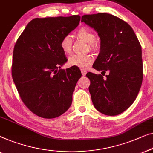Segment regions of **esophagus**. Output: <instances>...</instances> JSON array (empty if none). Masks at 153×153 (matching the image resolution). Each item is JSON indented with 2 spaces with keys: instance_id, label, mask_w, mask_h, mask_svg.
<instances>
[{
  "instance_id": "1",
  "label": "esophagus",
  "mask_w": 153,
  "mask_h": 153,
  "mask_svg": "<svg viewBox=\"0 0 153 153\" xmlns=\"http://www.w3.org/2000/svg\"><path fill=\"white\" fill-rule=\"evenodd\" d=\"M81 73L82 76H85L86 74H87V71L85 69H81Z\"/></svg>"
}]
</instances>
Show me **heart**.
Instances as JSON below:
<instances>
[{
    "instance_id": "1",
    "label": "heart",
    "mask_w": 153,
    "mask_h": 153,
    "mask_svg": "<svg viewBox=\"0 0 153 153\" xmlns=\"http://www.w3.org/2000/svg\"><path fill=\"white\" fill-rule=\"evenodd\" d=\"M76 36L88 43L90 49L96 48L95 34L92 30L87 27H80L76 32ZM73 40L70 35H65L60 41V47L65 54H70L72 51ZM94 61L93 56L91 55H74L68 58V64L71 66L85 68L91 64Z\"/></svg>"
}]
</instances>
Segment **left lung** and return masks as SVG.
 <instances>
[{
	"instance_id": "obj_1",
	"label": "left lung",
	"mask_w": 153,
	"mask_h": 153,
	"mask_svg": "<svg viewBox=\"0 0 153 153\" xmlns=\"http://www.w3.org/2000/svg\"><path fill=\"white\" fill-rule=\"evenodd\" d=\"M85 22L97 32L100 53L93 68L100 74L87 73L89 90L95 108L103 114L119 115L130 107L138 95L143 80L141 46L128 23L107 13L86 14ZM104 76V75H103Z\"/></svg>"
}]
</instances>
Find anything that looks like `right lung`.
<instances>
[{"label": "right lung", "mask_w": 153, "mask_h": 153, "mask_svg": "<svg viewBox=\"0 0 153 153\" xmlns=\"http://www.w3.org/2000/svg\"><path fill=\"white\" fill-rule=\"evenodd\" d=\"M80 16L36 18L29 22L13 51L12 75L21 100L34 114L54 119L71 107L80 70L67 62L60 41L79 25Z\"/></svg>", "instance_id": "obj_1"}]
</instances>
